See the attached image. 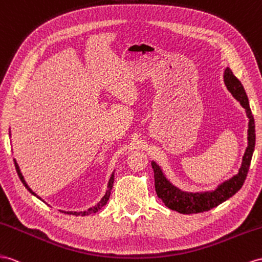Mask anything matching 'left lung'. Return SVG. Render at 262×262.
Segmentation results:
<instances>
[{
  "label": "left lung",
  "instance_id": "obj_1",
  "mask_svg": "<svg viewBox=\"0 0 262 262\" xmlns=\"http://www.w3.org/2000/svg\"><path fill=\"white\" fill-rule=\"evenodd\" d=\"M224 82L227 86V90L231 93V95L246 110L247 117L249 119V123H248V146L244 154L243 163H241L237 175L232 176L230 179L218 185L214 190L188 192L179 189L178 187L172 185L166 178L160 166L152 160L151 166L154 169V177H155V189L157 196L163 200L165 206L168 207L171 210H176L184 214L208 211L232 197L245 183L248 170H249L250 167L252 154L254 150V144H256L254 119L244 86L240 83V80L233 75L229 67H227L225 70Z\"/></svg>",
  "mask_w": 262,
  "mask_h": 262
}]
</instances>
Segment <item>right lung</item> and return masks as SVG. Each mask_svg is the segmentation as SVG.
I'll list each match as a JSON object with an SVG mask.
<instances>
[{
    "mask_svg": "<svg viewBox=\"0 0 262 262\" xmlns=\"http://www.w3.org/2000/svg\"><path fill=\"white\" fill-rule=\"evenodd\" d=\"M10 135H11V130H10ZM14 164H15V168H16V171H17V175H18L19 179H21V182L23 183V185L25 186V188L28 189V190L32 193V195H34L35 197H37L38 199L42 200V198L38 197V196L36 195V193L30 188L29 185L26 184L25 179H24V177H23V175H22L21 170H19V167H18V165H17L15 159H14ZM113 184H114V172L112 173V176H111V178H110V180H108V184H107V190H106V192H105L104 197H103L102 199H100L99 203H97L94 207L90 208V209L84 210V211H64V210H61V211L64 212V213H67V214H74V216H79V214H80V216H87V214H90V213H95V212H97L99 209H102V208L107 204V201H108L110 196H111V191H112V188H113ZM42 201H44V200H42ZM44 203H45V201H44Z\"/></svg>",
    "mask_w": 262,
    "mask_h": 262,
    "instance_id": "obj_1",
    "label": "right lung"
}]
</instances>
